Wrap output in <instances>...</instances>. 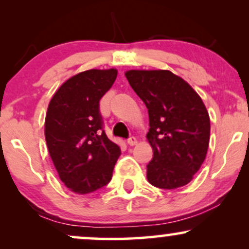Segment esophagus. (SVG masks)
I'll return each mask as SVG.
<instances>
[{
	"mask_svg": "<svg viewBox=\"0 0 249 249\" xmlns=\"http://www.w3.org/2000/svg\"><path fill=\"white\" fill-rule=\"evenodd\" d=\"M137 139L134 138V137H130V138H128V141H127V144L130 145V146H134V145H137Z\"/></svg>",
	"mask_w": 249,
	"mask_h": 249,
	"instance_id": "34e87169",
	"label": "esophagus"
}]
</instances>
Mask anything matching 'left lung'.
Masks as SVG:
<instances>
[{
  "label": "left lung",
  "mask_w": 249,
  "mask_h": 249,
  "mask_svg": "<svg viewBox=\"0 0 249 249\" xmlns=\"http://www.w3.org/2000/svg\"><path fill=\"white\" fill-rule=\"evenodd\" d=\"M125 76L148 110L146 138L153 150L148 182L164 190L185 186L201 167L210 144L204 102L186 81L168 70H128Z\"/></svg>",
  "instance_id": "obj_1"
}]
</instances>
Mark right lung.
<instances>
[{"label": "right lung", "instance_id": "right-lung-1", "mask_svg": "<svg viewBox=\"0 0 249 249\" xmlns=\"http://www.w3.org/2000/svg\"><path fill=\"white\" fill-rule=\"evenodd\" d=\"M117 69H91L65 81L53 96L45 115L48 150L63 184L77 194L105 186L121 148L107 138L99 101L117 78Z\"/></svg>", "mask_w": 249, "mask_h": 249}]
</instances>
